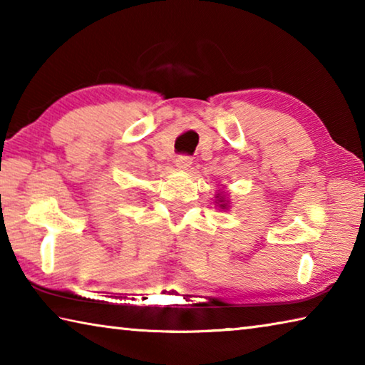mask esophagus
Wrapping results in <instances>:
<instances>
[{"mask_svg": "<svg viewBox=\"0 0 365 365\" xmlns=\"http://www.w3.org/2000/svg\"><path fill=\"white\" fill-rule=\"evenodd\" d=\"M191 165V158L190 156H178L175 159V168L178 170H188Z\"/></svg>", "mask_w": 365, "mask_h": 365, "instance_id": "esophagus-1", "label": "esophagus"}]
</instances>
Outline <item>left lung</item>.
<instances>
[{
	"label": "left lung",
	"instance_id": "obj_1",
	"mask_svg": "<svg viewBox=\"0 0 365 365\" xmlns=\"http://www.w3.org/2000/svg\"><path fill=\"white\" fill-rule=\"evenodd\" d=\"M215 197H219V207L220 209H228V201L225 200L224 196H220V193H219Z\"/></svg>",
	"mask_w": 365,
	"mask_h": 365
}]
</instances>
